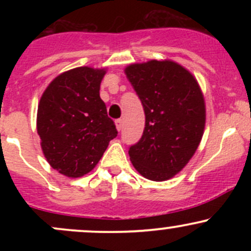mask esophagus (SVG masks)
Here are the masks:
<instances>
[{
    "instance_id": "1",
    "label": "esophagus",
    "mask_w": 251,
    "mask_h": 251,
    "mask_svg": "<svg viewBox=\"0 0 251 251\" xmlns=\"http://www.w3.org/2000/svg\"><path fill=\"white\" fill-rule=\"evenodd\" d=\"M115 125L118 131H121V128H123V120H121V119H118V120L115 121Z\"/></svg>"
}]
</instances>
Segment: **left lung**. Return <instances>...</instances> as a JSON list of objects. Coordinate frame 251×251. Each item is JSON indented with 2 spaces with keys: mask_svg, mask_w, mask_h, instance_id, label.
<instances>
[{
  "mask_svg": "<svg viewBox=\"0 0 251 251\" xmlns=\"http://www.w3.org/2000/svg\"><path fill=\"white\" fill-rule=\"evenodd\" d=\"M146 115L141 140L130 147L132 165L151 181L178 174L196 153L205 127L204 96L196 77L173 60L126 67Z\"/></svg>",
  "mask_w": 251,
  "mask_h": 251,
  "instance_id": "1",
  "label": "left lung"
}]
</instances>
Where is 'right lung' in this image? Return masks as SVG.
<instances>
[{"label":"right lung","mask_w":251,"mask_h":251,"mask_svg":"<svg viewBox=\"0 0 251 251\" xmlns=\"http://www.w3.org/2000/svg\"><path fill=\"white\" fill-rule=\"evenodd\" d=\"M105 69L78 67L58 75L37 108V133L46 160L68 177L88 174L116 137L114 121L100 97Z\"/></svg>","instance_id":"right-lung-1"}]
</instances>
